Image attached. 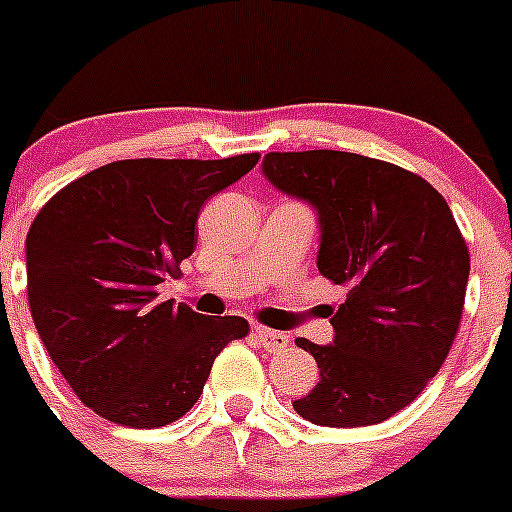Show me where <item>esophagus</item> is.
<instances>
[{
	"instance_id": "esophagus-1",
	"label": "esophagus",
	"mask_w": 512,
	"mask_h": 512,
	"mask_svg": "<svg viewBox=\"0 0 512 512\" xmlns=\"http://www.w3.org/2000/svg\"><path fill=\"white\" fill-rule=\"evenodd\" d=\"M253 337L259 342L264 350H284L289 345V337L284 332H276V330H266V327H256L253 330Z\"/></svg>"
}]
</instances>
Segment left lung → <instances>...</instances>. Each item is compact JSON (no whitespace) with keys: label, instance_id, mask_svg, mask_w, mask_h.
Listing matches in <instances>:
<instances>
[{"label":"left lung","instance_id":"obj_1","mask_svg":"<svg viewBox=\"0 0 512 512\" xmlns=\"http://www.w3.org/2000/svg\"><path fill=\"white\" fill-rule=\"evenodd\" d=\"M264 175L317 208V269L348 289L332 345L297 340L320 383L294 411L335 429L381 424L424 391L457 337L470 279L457 220L424 177L363 154L269 152Z\"/></svg>","mask_w":512,"mask_h":512}]
</instances>
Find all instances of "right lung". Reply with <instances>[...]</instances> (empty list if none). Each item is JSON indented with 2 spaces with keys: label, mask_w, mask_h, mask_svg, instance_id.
I'll list each match as a JSON object with an SVG mask.
<instances>
[{
  "label": "right lung",
  "mask_w": 512,
  "mask_h": 512,
  "mask_svg": "<svg viewBox=\"0 0 512 512\" xmlns=\"http://www.w3.org/2000/svg\"><path fill=\"white\" fill-rule=\"evenodd\" d=\"M261 154L121 159L55 192L27 233L37 335L75 396L131 429L167 426L198 403L213 360L248 335L243 317L154 302L195 251L205 200Z\"/></svg>",
  "instance_id": "obj_1"
}]
</instances>
